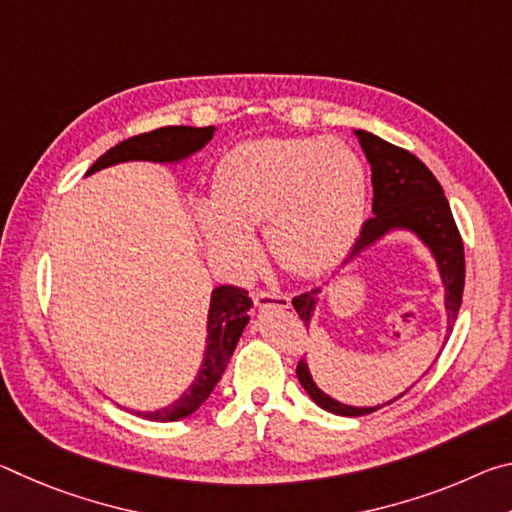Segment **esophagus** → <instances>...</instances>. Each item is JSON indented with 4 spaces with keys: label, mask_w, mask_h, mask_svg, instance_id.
<instances>
[{
    "label": "esophagus",
    "mask_w": 512,
    "mask_h": 512,
    "mask_svg": "<svg viewBox=\"0 0 512 512\" xmlns=\"http://www.w3.org/2000/svg\"><path fill=\"white\" fill-rule=\"evenodd\" d=\"M255 305L259 309H268V307H277V309H289L291 307V296L287 293H268V291H257L255 296Z\"/></svg>",
    "instance_id": "obj_1"
}]
</instances>
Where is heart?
I'll use <instances>...</instances> for the list:
<instances>
[{
	"label": "heart",
	"instance_id": "obj_1",
	"mask_svg": "<svg viewBox=\"0 0 512 512\" xmlns=\"http://www.w3.org/2000/svg\"><path fill=\"white\" fill-rule=\"evenodd\" d=\"M368 173L336 137L257 140L232 149L214 176L212 201L194 203L203 237L237 266H250L264 225L275 262L320 275L350 253L366 214Z\"/></svg>",
	"mask_w": 512,
	"mask_h": 512
}]
</instances>
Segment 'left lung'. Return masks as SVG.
I'll return each instance as SVG.
<instances>
[{
	"mask_svg": "<svg viewBox=\"0 0 512 512\" xmlns=\"http://www.w3.org/2000/svg\"><path fill=\"white\" fill-rule=\"evenodd\" d=\"M354 135H357L361 149L370 162L372 212L375 214L363 223L357 244L352 246L343 266H348L352 259H357L363 250H368L372 244H377V241L381 237H386L388 232L409 230L413 235H418V239L431 250L433 259H436L440 280L445 284L449 336L452 334L454 320L458 316V309H461L463 300L465 253L461 232L456 228V221L452 216V210H449L443 187H440L436 176L427 169V164L415 158L413 153L381 140V137L368 131H354ZM318 293L320 289H311L291 300L293 309L298 311V316L302 323L307 325V329L311 323V316H314ZM296 375L302 388H305L311 400H314L320 409L336 415H345V418L368 415L393 402L391 400L381 406H348L336 402L334 397H329L316 386L305 359L298 361Z\"/></svg>",
	"mask_w": 512,
	"mask_h": 512,
	"instance_id": "1",
	"label": "left lung"
}]
</instances>
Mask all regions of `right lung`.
<instances>
[{"instance_id": "right-lung-1", "label": "right lung", "mask_w": 512, "mask_h": 512, "mask_svg": "<svg viewBox=\"0 0 512 512\" xmlns=\"http://www.w3.org/2000/svg\"><path fill=\"white\" fill-rule=\"evenodd\" d=\"M212 135L214 126H164L158 128V131L128 137V140L119 142L117 146H112L110 151L103 153L85 176L119 162H180L189 158V155H194L196 151H201L203 146L212 140ZM250 307H253V300L248 298V291L230 287V284L216 287L212 291L210 311H207V348L194 384L189 386L176 402L164 406V409L135 411V415L155 422H173L192 415L198 406L210 397L214 386L219 384V379L223 377L225 368H228V361L237 348L239 336L250 320Z\"/></svg>"}]
</instances>
